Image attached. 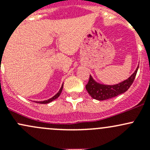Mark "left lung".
Returning a JSON list of instances; mask_svg holds the SVG:
<instances>
[{"instance_id": "left-lung-1", "label": "left lung", "mask_w": 150, "mask_h": 150, "mask_svg": "<svg viewBox=\"0 0 150 150\" xmlns=\"http://www.w3.org/2000/svg\"><path fill=\"white\" fill-rule=\"evenodd\" d=\"M139 67H137L135 72L128 78L121 83L115 85H104L96 82L91 75H90L89 81L86 86L88 93L93 99L99 101L106 100L115 97L118 95L126 91L134 82L137 75Z\"/></svg>"}]
</instances>
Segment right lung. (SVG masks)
Segmentation results:
<instances>
[{"mask_svg":"<svg viewBox=\"0 0 150 150\" xmlns=\"http://www.w3.org/2000/svg\"><path fill=\"white\" fill-rule=\"evenodd\" d=\"M62 89H63V84H62V86L61 88H60L59 91L58 93H57V94L54 95V96H53V97H51V99H47V100H45V101H40V102H36V103H39V104H48V103H50V102H52V101L55 100L56 99H57V98H58L59 96V95L61 94L62 91Z\"/></svg>","mask_w":150,"mask_h":150,"instance_id":"obj_1","label":"right lung"}]
</instances>
